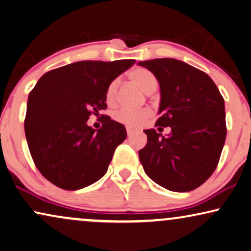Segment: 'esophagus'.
<instances>
[{
    "mask_svg": "<svg viewBox=\"0 0 251 251\" xmlns=\"http://www.w3.org/2000/svg\"><path fill=\"white\" fill-rule=\"evenodd\" d=\"M126 130H127V135L128 136H130L134 133V129L132 128V127H126Z\"/></svg>",
    "mask_w": 251,
    "mask_h": 251,
    "instance_id": "esophagus-1",
    "label": "esophagus"
}]
</instances>
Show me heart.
Segmentation results:
<instances>
[{
    "label": "heart",
    "mask_w": 251,
    "mask_h": 251,
    "mask_svg": "<svg viewBox=\"0 0 251 251\" xmlns=\"http://www.w3.org/2000/svg\"><path fill=\"white\" fill-rule=\"evenodd\" d=\"M128 78L132 80L134 84L142 90L144 93L150 94L153 91H156L158 82L156 76L153 75L150 70L146 68H134L128 73ZM118 90V80L114 79L109 84L107 93H105V98H107L108 102H112L115 100L116 94H117ZM150 117V111L148 109H126L123 108L118 110L115 115V119L122 124L130 126V127H137L141 126L148 118Z\"/></svg>",
    "instance_id": "obj_1"
}]
</instances>
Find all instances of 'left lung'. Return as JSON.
<instances>
[{
  "mask_svg": "<svg viewBox=\"0 0 251 251\" xmlns=\"http://www.w3.org/2000/svg\"><path fill=\"white\" fill-rule=\"evenodd\" d=\"M139 65L160 85L156 126L172 129L166 137L153 128L144 130L148 142L139 151L141 164L162 188L192 191L210 177L220 161L226 137L224 99L206 73L179 60L153 59Z\"/></svg>",
  "mask_w": 251,
  "mask_h": 251,
  "instance_id": "left-lung-1",
  "label": "left lung"
}]
</instances>
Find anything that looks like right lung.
<instances>
[{
	"label": "right lung",
	"mask_w": 251,
	"mask_h": 251,
	"mask_svg": "<svg viewBox=\"0 0 251 251\" xmlns=\"http://www.w3.org/2000/svg\"><path fill=\"white\" fill-rule=\"evenodd\" d=\"M134 63L78 61L38 79L28 95L25 134L35 165L52 184L73 191L107 173L127 136L125 126L103 115L100 129L87 126V121L107 109L109 84Z\"/></svg>",
	"instance_id": "1"
}]
</instances>
